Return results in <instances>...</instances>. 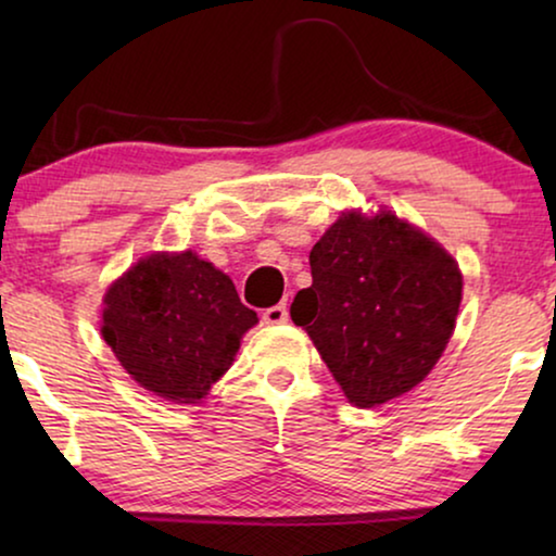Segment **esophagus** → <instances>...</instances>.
I'll use <instances>...</instances> for the list:
<instances>
[{"label":"esophagus","instance_id":"34e87169","mask_svg":"<svg viewBox=\"0 0 556 556\" xmlns=\"http://www.w3.org/2000/svg\"><path fill=\"white\" fill-rule=\"evenodd\" d=\"M263 321L268 326H278L288 321V306L286 303H278V306H270L263 311Z\"/></svg>","mask_w":556,"mask_h":556}]
</instances>
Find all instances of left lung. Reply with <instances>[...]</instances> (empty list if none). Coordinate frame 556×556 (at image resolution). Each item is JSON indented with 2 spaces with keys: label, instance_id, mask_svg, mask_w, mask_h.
<instances>
[{
  "label": "left lung",
  "instance_id": "left-lung-1",
  "mask_svg": "<svg viewBox=\"0 0 556 556\" xmlns=\"http://www.w3.org/2000/svg\"><path fill=\"white\" fill-rule=\"evenodd\" d=\"M314 283L295 293L303 326L356 407L422 382L453 337L463 276L451 253L405 219L344 212L308 255Z\"/></svg>",
  "mask_w": 556,
  "mask_h": 556
}]
</instances>
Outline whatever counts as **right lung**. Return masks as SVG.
Instances as JSON below:
<instances>
[{
	"mask_svg": "<svg viewBox=\"0 0 556 556\" xmlns=\"http://www.w3.org/2000/svg\"><path fill=\"white\" fill-rule=\"evenodd\" d=\"M105 344L143 390L197 405L257 324L230 276L192 250L151 253L103 295Z\"/></svg>",
	"mask_w": 556,
	"mask_h": 556,
	"instance_id": "1",
	"label": "right lung"
}]
</instances>
